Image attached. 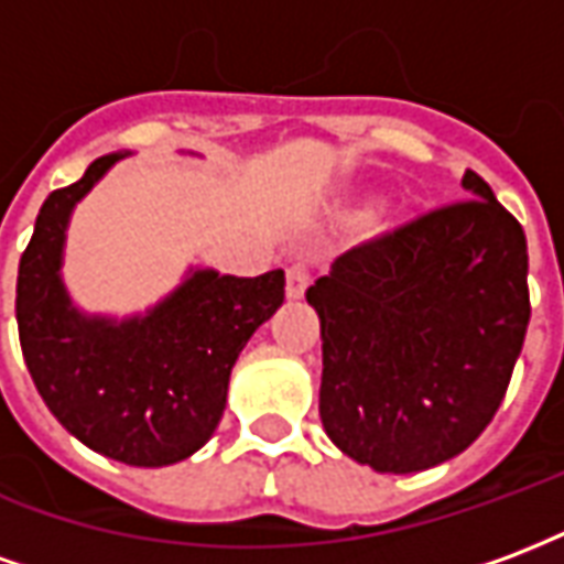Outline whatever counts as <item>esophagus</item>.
<instances>
[{
    "label": "esophagus",
    "mask_w": 564,
    "mask_h": 564,
    "mask_svg": "<svg viewBox=\"0 0 564 564\" xmlns=\"http://www.w3.org/2000/svg\"><path fill=\"white\" fill-rule=\"evenodd\" d=\"M311 271L305 265H293V269L286 271V295L290 299H302L307 293V286H311Z\"/></svg>",
    "instance_id": "esophagus-1"
}]
</instances>
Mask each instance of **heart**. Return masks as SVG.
Listing matches in <instances>:
<instances>
[{
  "label": "heart",
  "mask_w": 564,
  "mask_h": 564,
  "mask_svg": "<svg viewBox=\"0 0 564 564\" xmlns=\"http://www.w3.org/2000/svg\"><path fill=\"white\" fill-rule=\"evenodd\" d=\"M350 214H354V217H362V214H366V205H356V208H350Z\"/></svg>",
  "instance_id": "1"
}]
</instances>
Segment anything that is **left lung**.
I'll use <instances>...</instances> for the list:
<instances>
[{
  "label": "left lung",
  "mask_w": 564,
  "mask_h": 564,
  "mask_svg": "<svg viewBox=\"0 0 564 564\" xmlns=\"http://www.w3.org/2000/svg\"><path fill=\"white\" fill-rule=\"evenodd\" d=\"M462 186L468 202L347 250L307 290L323 338L319 420L375 471H425L471 447L525 341V232L480 174Z\"/></svg>",
  "instance_id": "8db88e82"
}]
</instances>
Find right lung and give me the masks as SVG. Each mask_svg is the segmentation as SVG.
Listing matches in <instances>:
<instances>
[{"mask_svg":"<svg viewBox=\"0 0 564 564\" xmlns=\"http://www.w3.org/2000/svg\"><path fill=\"white\" fill-rule=\"evenodd\" d=\"M127 153L90 162L54 189L18 269V332L32 383L80 444L160 468L193 456L220 423L229 375L250 335L281 307L283 271L235 278L198 269L144 317H87L59 265L72 208Z\"/></svg>","mask_w":564,"mask_h":564,"instance_id":"add662e5","label":"right lung"}]
</instances>
